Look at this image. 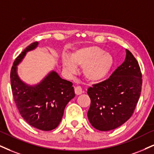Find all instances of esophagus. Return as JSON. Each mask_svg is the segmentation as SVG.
Here are the masks:
<instances>
[{"mask_svg": "<svg viewBox=\"0 0 154 154\" xmlns=\"http://www.w3.org/2000/svg\"><path fill=\"white\" fill-rule=\"evenodd\" d=\"M83 93L82 88L81 86H75V94L76 95H80Z\"/></svg>", "mask_w": 154, "mask_h": 154, "instance_id": "1", "label": "esophagus"}]
</instances>
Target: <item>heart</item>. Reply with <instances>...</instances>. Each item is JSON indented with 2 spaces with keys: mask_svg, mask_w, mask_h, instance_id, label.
Returning a JSON list of instances; mask_svg holds the SVG:
<instances>
[{
  "mask_svg": "<svg viewBox=\"0 0 154 154\" xmlns=\"http://www.w3.org/2000/svg\"><path fill=\"white\" fill-rule=\"evenodd\" d=\"M62 64L64 70L69 74L76 72V66L83 68V73L88 82L99 83L105 80L111 72L114 59L109 53L96 45L79 48L71 54L63 56Z\"/></svg>",
  "mask_w": 154,
  "mask_h": 154,
  "instance_id": "1",
  "label": "heart"
}]
</instances>
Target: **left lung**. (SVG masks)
Returning a JSON list of instances; mask_svg holds the SVG:
<instances>
[{
  "label": "left lung",
  "mask_w": 154,
  "mask_h": 154,
  "mask_svg": "<svg viewBox=\"0 0 154 154\" xmlns=\"http://www.w3.org/2000/svg\"><path fill=\"white\" fill-rule=\"evenodd\" d=\"M124 62L107 80L88 89L91 106L88 119L96 129L111 131L131 116L141 91L142 75L133 54L126 50Z\"/></svg>",
  "instance_id": "8db88e82"
}]
</instances>
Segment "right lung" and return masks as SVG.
I'll use <instances>...</instances> for the list:
<instances>
[{
  "label": "right lung",
  "mask_w": 154,
  "mask_h": 154,
  "mask_svg": "<svg viewBox=\"0 0 154 154\" xmlns=\"http://www.w3.org/2000/svg\"><path fill=\"white\" fill-rule=\"evenodd\" d=\"M38 42L25 48L13 63L11 72L13 96L24 120L38 129L51 131L59 125L66 105L75 96L73 83L62 79L51 71L39 83L29 85L18 74V66L28 52L35 49Z\"/></svg>",
  "instance_id": "right-lung-1"
}]
</instances>
